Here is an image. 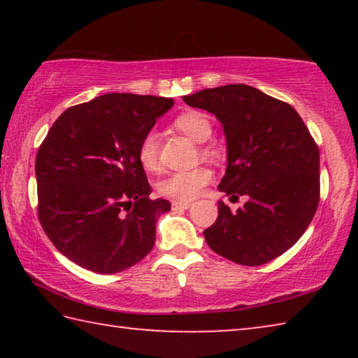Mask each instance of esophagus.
Listing matches in <instances>:
<instances>
[{"label": "esophagus", "mask_w": 358, "mask_h": 358, "mask_svg": "<svg viewBox=\"0 0 358 358\" xmlns=\"http://www.w3.org/2000/svg\"><path fill=\"white\" fill-rule=\"evenodd\" d=\"M191 207L189 202H180V201H173L172 202V208L173 210H187Z\"/></svg>", "instance_id": "1"}]
</instances>
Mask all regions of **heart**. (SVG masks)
<instances>
[{"mask_svg": "<svg viewBox=\"0 0 358 358\" xmlns=\"http://www.w3.org/2000/svg\"><path fill=\"white\" fill-rule=\"evenodd\" d=\"M173 124L178 131L199 143L207 142L211 131H213L210 117L201 110L181 112L173 120ZM137 159L145 171H157V167H159V142H157L156 132L148 131L141 138L137 145ZM211 180H213V172L210 169L197 167L192 171H181L169 175L157 185V191L161 196L187 202L201 196L203 187L210 185Z\"/></svg>", "mask_w": 358, "mask_h": 358, "instance_id": "heart-1", "label": "heart"}]
</instances>
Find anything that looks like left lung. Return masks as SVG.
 <instances>
[{"mask_svg":"<svg viewBox=\"0 0 358 358\" xmlns=\"http://www.w3.org/2000/svg\"><path fill=\"white\" fill-rule=\"evenodd\" d=\"M187 106L220 120L227 169L217 189L248 196L237 211L217 202L207 245L240 265H262L292 248L319 205V148L287 102L243 83L183 96Z\"/></svg>","mask_w":358,"mask_h":358,"instance_id":"8db88e82","label":"left lung"}]
</instances>
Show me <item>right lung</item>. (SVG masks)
<instances>
[{"mask_svg": "<svg viewBox=\"0 0 358 358\" xmlns=\"http://www.w3.org/2000/svg\"><path fill=\"white\" fill-rule=\"evenodd\" d=\"M171 98L108 93L59 115L36 156L38 216L47 237L94 273L123 271L153 250L171 202L151 199L137 145Z\"/></svg>", "mask_w": 358, "mask_h": 358, "instance_id": "1", "label": "right lung"}]
</instances>
